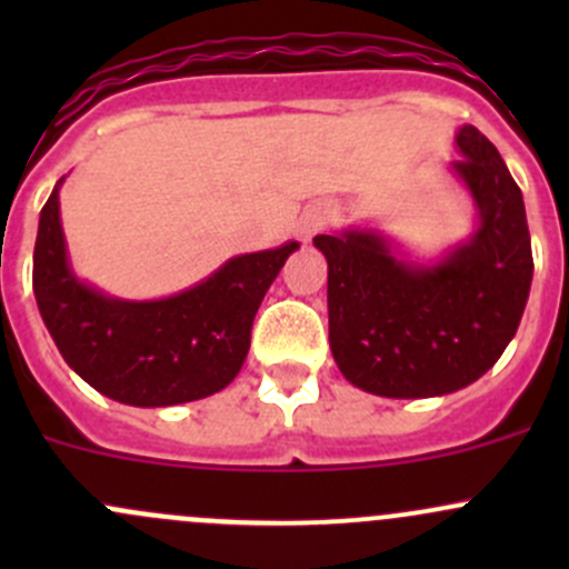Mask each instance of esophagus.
I'll use <instances>...</instances> for the list:
<instances>
[{
	"label": "esophagus",
	"mask_w": 569,
	"mask_h": 569,
	"mask_svg": "<svg viewBox=\"0 0 569 569\" xmlns=\"http://www.w3.org/2000/svg\"><path fill=\"white\" fill-rule=\"evenodd\" d=\"M327 222H330V209H327V206H313V209H308L306 214L300 217V237H306V239H311L313 233H319L321 228L327 226Z\"/></svg>",
	"instance_id": "esophagus-1"
}]
</instances>
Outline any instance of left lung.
Instances as JSON below:
<instances>
[{
    "label": "left lung",
    "instance_id": "1",
    "mask_svg": "<svg viewBox=\"0 0 569 569\" xmlns=\"http://www.w3.org/2000/svg\"><path fill=\"white\" fill-rule=\"evenodd\" d=\"M457 148L451 173L479 228L438 263L407 261L377 231L313 239L327 258L332 358L355 388L388 399L455 393L518 332L533 274L523 194L476 126L457 131Z\"/></svg>",
    "mask_w": 569,
    "mask_h": 569
}]
</instances>
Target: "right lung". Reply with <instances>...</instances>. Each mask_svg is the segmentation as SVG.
Returning <instances> with one entry per match:
<instances>
[{
    "mask_svg": "<svg viewBox=\"0 0 569 569\" xmlns=\"http://www.w3.org/2000/svg\"><path fill=\"white\" fill-rule=\"evenodd\" d=\"M60 183L40 211L32 289L66 363L99 393L134 407L183 405L222 391L248 358L263 295L300 244L231 258L164 300H118L71 272Z\"/></svg>",
    "mask_w": 569,
    "mask_h": 569,
    "instance_id": "obj_1",
    "label": "right lung"
}]
</instances>
